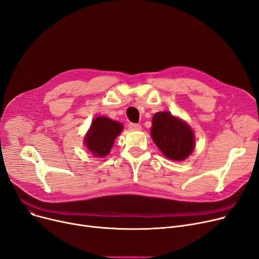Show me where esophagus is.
I'll list each match as a JSON object with an SVG mask.
<instances>
[{"mask_svg": "<svg viewBox=\"0 0 259 259\" xmlns=\"http://www.w3.org/2000/svg\"><path fill=\"white\" fill-rule=\"evenodd\" d=\"M128 128L130 130H141L142 126L139 124H133V122H130V124H128Z\"/></svg>", "mask_w": 259, "mask_h": 259, "instance_id": "obj_1", "label": "esophagus"}]
</instances>
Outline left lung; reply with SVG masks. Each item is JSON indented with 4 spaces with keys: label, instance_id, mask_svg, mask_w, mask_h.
Returning <instances> with one entry per match:
<instances>
[{
    "label": "left lung",
    "instance_id": "8db88e82",
    "mask_svg": "<svg viewBox=\"0 0 259 259\" xmlns=\"http://www.w3.org/2000/svg\"><path fill=\"white\" fill-rule=\"evenodd\" d=\"M150 131L153 142L169 159L184 160L194 150L193 130L186 121L170 112L155 113Z\"/></svg>",
    "mask_w": 259,
    "mask_h": 259
}]
</instances>
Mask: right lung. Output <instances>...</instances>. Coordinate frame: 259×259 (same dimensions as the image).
Wrapping results in <instances>:
<instances>
[{
	"label": "right lung",
	"instance_id": "right-lung-1",
	"mask_svg": "<svg viewBox=\"0 0 259 259\" xmlns=\"http://www.w3.org/2000/svg\"><path fill=\"white\" fill-rule=\"evenodd\" d=\"M122 125L106 116L94 118L87 132L84 143L88 150L99 157H105L113 147L114 140L122 130Z\"/></svg>",
	"mask_w": 259,
	"mask_h": 259
}]
</instances>
